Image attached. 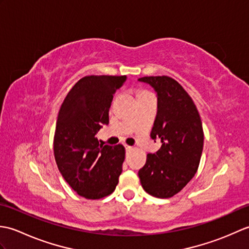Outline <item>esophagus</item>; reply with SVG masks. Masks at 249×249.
I'll list each match as a JSON object with an SVG mask.
<instances>
[{"instance_id": "1", "label": "esophagus", "mask_w": 249, "mask_h": 249, "mask_svg": "<svg viewBox=\"0 0 249 249\" xmlns=\"http://www.w3.org/2000/svg\"><path fill=\"white\" fill-rule=\"evenodd\" d=\"M125 149H126V151H130V150H133V147L129 145H125Z\"/></svg>"}]
</instances>
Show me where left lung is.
<instances>
[{
	"instance_id": "8db88e82",
	"label": "left lung",
	"mask_w": 249,
	"mask_h": 249,
	"mask_svg": "<svg viewBox=\"0 0 249 249\" xmlns=\"http://www.w3.org/2000/svg\"><path fill=\"white\" fill-rule=\"evenodd\" d=\"M157 93V114L151 138L161 147L146 155L138 176L142 187L156 198H171L186 186L198 170L203 150L202 122L192 97L168 76L139 78Z\"/></svg>"
}]
</instances>
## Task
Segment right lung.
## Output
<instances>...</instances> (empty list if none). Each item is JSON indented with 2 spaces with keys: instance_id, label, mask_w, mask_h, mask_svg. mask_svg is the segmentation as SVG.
Listing matches in <instances>:
<instances>
[{
  "instance_id": "obj_1",
  "label": "right lung",
  "mask_w": 249,
  "mask_h": 249,
  "mask_svg": "<svg viewBox=\"0 0 249 249\" xmlns=\"http://www.w3.org/2000/svg\"><path fill=\"white\" fill-rule=\"evenodd\" d=\"M126 76H86L63 102L57 114L53 152L65 181L86 199H100L114 192L125 160V147L99 143L102 124L109 123L113 95Z\"/></svg>"
}]
</instances>
